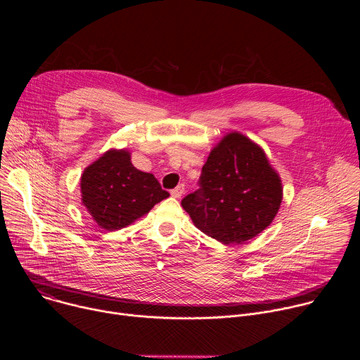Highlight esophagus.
Returning a JSON list of instances; mask_svg holds the SVG:
<instances>
[{
    "label": "esophagus",
    "instance_id": "34e87169",
    "mask_svg": "<svg viewBox=\"0 0 360 360\" xmlns=\"http://www.w3.org/2000/svg\"><path fill=\"white\" fill-rule=\"evenodd\" d=\"M184 192H185V186H184V185H178L175 189L171 191V195H172L174 198H181V196L184 195Z\"/></svg>",
    "mask_w": 360,
    "mask_h": 360
}]
</instances>
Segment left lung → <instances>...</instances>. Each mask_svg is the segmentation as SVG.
Segmentation results:
<instances>
[{
	"label": "left lung",
	"instance_id": "left-lung-1",
	"mask_svg": "<svg viewBox=\"0 0 360 360\" xmlns=\"http://www.w3.org/2000/svg\"><path fill=\"white\" fill-rule=\"evenodd\" d=\"M200 188L182 199L193 225L224 245L243 243L266 229L283 198L265 150L240 132L226 134L202 167Z\"/></svg>",
	"mask_w": 360,
	"mask_h": 360
}]
</instances>
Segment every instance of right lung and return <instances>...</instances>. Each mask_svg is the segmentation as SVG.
<instances>
[{
  "instance_id": "1",
  "label": "right lung",
  "mask_w": 360,
  "mask_h": 360,
  "mask_svg": "<svg viewBox=\"0 0 360 360\" xmlns=\"http://www.w3.org/2000/svg\"><path fill=\"white\" fill-rule=\"evenodd\" d=\"M81 196L99 228L117 231L146 215L169 193L152 174L132 165L127 148H111L84 169Z\"/></svg>"
}]
</instances>
